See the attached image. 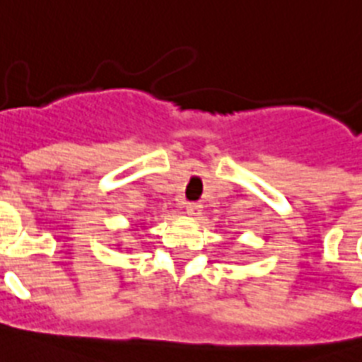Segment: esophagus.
<instances>
[{
	"label": "esophagus",
	"mask_w": 362,
	"mask_h": 362,
	"mask_svg": "<svg viewBox=\"0 0 362 362\" xmlns=\"http://www.w3.org/2000/svg\"><path fill=\"white\" fill-rule=\"evenodd\" d=\"M202 203H187V207H185V211H187L188 216L192 218H198L199 214H202Z\"/></svg>",
	"instance_id": "34e87169"
}]
</instances>
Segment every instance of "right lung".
Instances as JSON below:
<instances>
[{"label":"right lung","mask_w":362,"mask_h":362,"mask_svg":"<svg viewBox=\"0 0 362 362\" xmlns=\"http://www.w3.org/2000/svg\"><path fill=\"white\" fill-rule=\"evenodd\" d=\"M134 228H142V226H134Z\"/></svg>","instance_id":"obj_1"}]
</instances>
